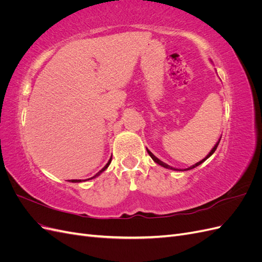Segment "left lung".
I'll return each instance as SVG.
<instances>
[{
    "instance_id": "obj_1",
    "label": "left lung",
    "mask_w": 262,
    "mask_h": 262,
    "mask_svg": "<svg viewBox=\"0 0 262 262\" xmlns=\"http://www.w3.org/2000/svg\"><path fill=\"white\" fill-rule=\"evenodd\" d=\"M220 141H221V139L217 141V143L215 144V145H214V147L211 149V152L207 155V157H205V158H203V160L202 161H200L199 163H196V164H194V165H192V166H190V167L189 168H186V169H178V168H173V167H171V166H169V165H167V164H166V163H164V162H162L161 160H158V158L154 155V154H152V152H150V150H148L147 149V153H148V155L150 156V157H152V160L155 162V163H157L158 165H161V166H163V167H165V168H168V169H172V170H189V169H192V168H194V167H196V166H199L200 164H202L204 161H207L208 160V158L214 153V152H215V149H216V147H217V145H219V143H220Z\"/></svg>"
}]
</instances>
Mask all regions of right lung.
Wrapping results in <instances>:
<instances>
[{"instance_id": "obj_1", "label": "right lung", "mask_w": 262, "mask_h": 262, "mask_svg": "<svg viewBox=\"0 0 262 262\" xmlns=\"http://www.w3.org/2000/svg\"><path fill=\"white\" fill-rule=\"evenodd\" d=\"M110 163H112V158H110V160L108 161V163L105 165V167H104V168H102L101 170H99V171L96 173V175L93 176V177H91V178H89V179H85V180H81V179H73V180H71V182H81V181H86V180H90V179H93V178H96L97 176H99V175H100V173H101L102 171L107 169V167H108Z\"/></svg>"}]
</instances>
